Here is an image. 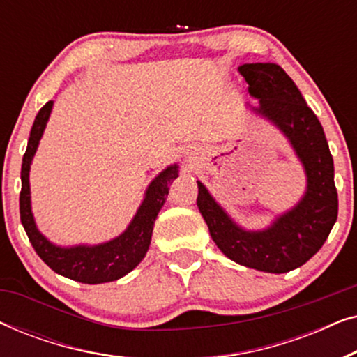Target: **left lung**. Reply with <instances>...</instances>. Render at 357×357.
<instances>
[{
  "label": "left lung",
  "mask_w": 357,
  "mask_h": 357,
  "mask_svg": "<svg viewBox=\"0 0 357 357\" xmlns=\"http://www.w3.org/2000/svg\"><path fill=\"white\" fill-rule=\"evenodd\" d=\"M238 73L245 77L250 96L260 100L252 110L282 131L304 165L305 193L294 208L263 231L237 226L199 180L197 204L224 255L238 265L280 275L309 261L336 222L338 193L333 158L319 119L280 65L247 63L238 66Z\"/></svg>",
  "instance_id": "1"
}]
</instances>
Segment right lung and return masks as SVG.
I'll return each instance as SVG.
<instances>
[{
	"instance_id": "right-lung-1",
	"label": "right lung",
	"mask_w": 357,
	"mask_h": 357,
	"mask_svg": "<svg viewBox=\"0 0 357 357\" xmlns=\"http://www.w3.org/2000/svg\"><path fill=\"white\" fill-rule=\"evenodd\" d=\"M53 100H48L33 120L26 154L22 158L21 169V197H19V211L21 222L37 255L58 275L70 278L73 281L84 284H100L120 280L121 276L139 265L148 252L151 236H153L154 221L160 208L164 206L169 188L178 177V165H169L153 182L144 193V199L136 211L133 221L123 234L99 245H76L58 247L45 236H42L33 221L31 208V185H29V170L36 154L38 141L45 130L48 116L52 114Z\"/></svg>"
}]
</instances>
